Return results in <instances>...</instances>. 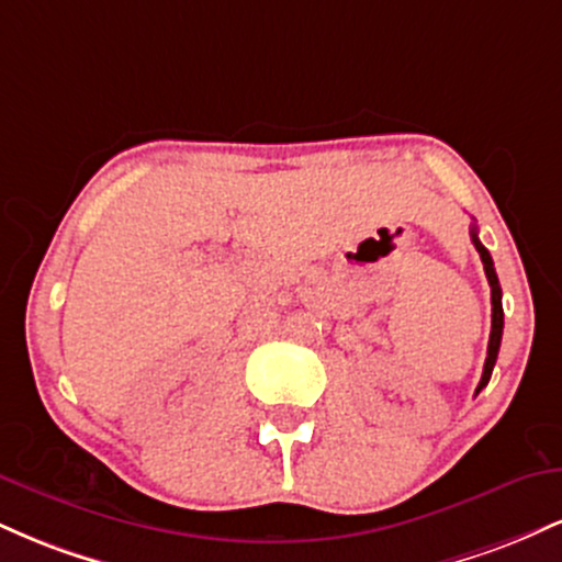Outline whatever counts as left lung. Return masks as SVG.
I'll use <instances>...</instances> for the list:
<instances>
[{"label": "left lung", "mask_w": 562, "mask_h": 562, "mask_svg": "<svg viewBox=\"0 0 562 562\" xmlns=\"http://www.w3.org/2000/svg\"><path fill=\"white\" fill-rule=\"evenodd\" d=\"M473 245H475V250L481 254L483 272H486L488 285H492V335H488V353H486V364H483L481 383H479V389H475V393H479L481 389H486L488 378H492V370L496 364V353H499V344H502V327H505V312H502V288H499V280H496L494 261H492V256H488V250L483 248V243L479 240V235H475V229H473Z\"/></svg>", "instance_id": "left-lung-1"}]
</instances>
